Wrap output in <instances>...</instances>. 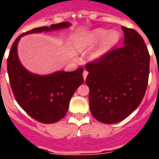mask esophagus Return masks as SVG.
I'll list each match as a JSON object with an SVG mask.
<instances>
[{
	"label": "esophagus",
	"mask_w": 159,
	"mask_h": 159,
	"mask_svg": "<svg viewBox=\"0 0 159 159\" xmlns=\"http://www.w3.org/2000/svg\"><path fill=\"white\" fill-rule=\"evenodd\" d=\"M88 74H89V72H88L87 70H84V71H83V79H84V80L86 79V77H87V76H88Z\"/></svg>",
	"instance_id": "34e87169"
}]
</instances>
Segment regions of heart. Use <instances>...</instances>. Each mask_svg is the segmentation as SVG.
Wrapping results in <instances>:
<instances>
[{"mask_svg": "<svg viewBox=\"0 0 159 159\" xmlns=\"http://www.w3.org/2000/svg\"><path fill=\"white\" fill-rule=\"evenodd\" d=\"M120 38L121 36L118 30L97 28L79 36L75 43V48L77 52H84L100 42L98 48L91 55L92 60H99L117 46Z\"/></svg>", "mask_w": 159, "mask_h": 159, "instance_id": "heart-1", "label": "heart"}]
</instances>
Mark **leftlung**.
Listing matches in <instances>:
<instances>
[{"mask_svg": "<svg viewBox=\"0 0 159 159\" xmlns=\"http://www.w3.org/2000/svg\"><path fill=\"white\" fill-rule=\"evenodd\" d=\"M122 30L123 47L86 66L90 111L107 124L125 119L139 107L148 83L150 56L143 38L134 30Z\"/></svg>", "mask_w": 159, "mask_h": 159, "instance_id": "1", "label": "left lung"}]
</instances>
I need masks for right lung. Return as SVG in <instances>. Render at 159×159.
<instances>
[{
	"mask_svg": "<svg viewBox=\"0 0 159 159\" xmlns=\"http://www.w3.org/2000/svg\"><path fill=\"white\" fill-rule=\"evenodd\" d=\"M69 22L39 27L23 33L12 46L7 59V71L17 102L34 119L42 123H53L66 116L70 100L83 83V68L67 72L58 70L48 75L29 71L18 55V44L24 36L69 28Z\"/></svg>",
	"mask_w": 159,
	"mask_h": 159,
	"instance_id": "obj_1",
	"label": "right lung"
}]
</instances>
